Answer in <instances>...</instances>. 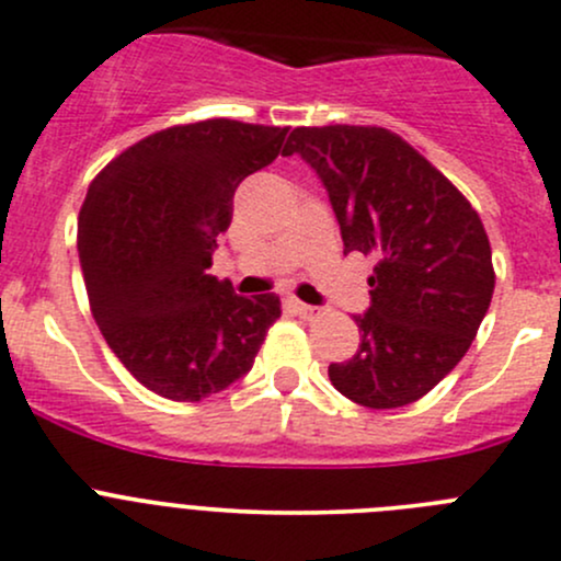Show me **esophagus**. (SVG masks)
I'll list each match as a JSON object with an SVG mask.
<instances>
[{
	"instance_id": "obj_1",
	"label": "esophagus",
	"mask_w": 561,
	"mask_h": 561,
	"mask_svg": "<svg viewBox=\"0 0 561 561\" xmlns=\"http://www.w3.org/2000/svg\"><path fill=\"white\" fill-rule=\"evenodd\" d=\"M290 306L296 309V314L304 317V320H314V317L320 314V309H317V306L304 304V300H290Z\"/></svg>"
}]
</instances>
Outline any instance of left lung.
I'll return each mask as SVG.
<instances>
[{
    "instance_id": "1",
    "label": "left lung",
    "mask_w": 561,
    "mask_h": 561,
    "mask_svg": "<svg viewBox=\"0 0 561 561\" xmlns=\"http://www.w3.org/2000/svg\"><path fill=\"white\" fill-rule=\"evenodd\" d=\"M298 152L325 185L344 252L376 255L357 352L330 363L341 394L400 409L438 385L473 344L492 304V247L479 211L427 158L379 126L296 128Z\"/></svg>"
}]
</instances>
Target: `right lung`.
I'll use <instances>...</instances> for the list:
<instances>
[{
  "label": "right lung",
  "mask_w": 561,
  "mask_h": 561,
  "mask_svg": "<svg viewBox=\"0 0 561 561\" xmlns=\"http://www.w3.org/2000/svg\"><path fill=\"white\" fill-rule=\"evenodd\" d=\"M287 128L215 121L150 134L99 172L78 222L93 320L128 374L169 400L222 392L279 320L274 293L241 298L206 274L233 193Z\"/></svg>",
  "instance_id": "obj_1"
}]
</instances>
